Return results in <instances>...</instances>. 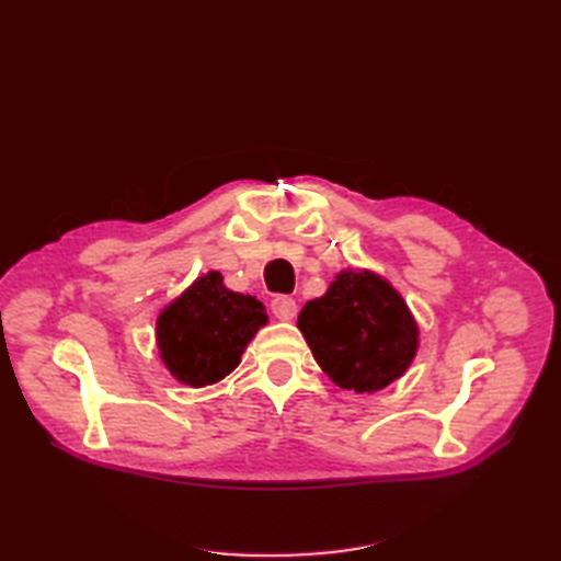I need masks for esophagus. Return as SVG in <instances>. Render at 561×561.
Here are the masks:
<instances>
[{
  "label": "esophagus",
  "instance_id": "34e87169",
  "mask_svg": "<svg viewBox=\"0 0 561 561\" xmlns=\"http://www.w3.org/2000/svg\"><path fill=\"white\" fill-rule=\"evenodd\" d=\"M271 311H274V316L278 320H293L295 313H297V301L293 297L278 295V297L271 299Z\"/></svg>",
  "mask_w": 561,
  "mask_h": 561
}]
</instances>
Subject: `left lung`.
Masks as SVG:
<instances>
[{
  "label": "left lung",
  "mask_w": 561,
  "mask_h": 561,
  "mask_svg": "<svg viewBox=\"0 0 561 561\" xmlns=\"http://www.w3.org/2000/svg\"><path fill=\"white\" fill-rule=\"evenodd\" d=\"M301 330L322 371L355 393H375L404 375L416 353V322L402 297L369 271H342L301 309Z\"/></svg>",
  "instance_id": "8db88e82"
}]
</instances>
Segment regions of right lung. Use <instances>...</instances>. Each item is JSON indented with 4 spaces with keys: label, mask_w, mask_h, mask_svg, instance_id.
Here are the masks:
<instances>
[{
    "label": "right lung",
    "mask_w": 561,
    "mask_h": 561,
    "mask_svg": "<svg viewBox=\"0 0 561 561\" xmlns=\"http://www.w3.org/2000/svg\"><path fill=\"white\" fill-rule=\"evenodd\" d=\"M266 320L257 299L227 290L222 276L210 271L159 316L161 358L182 383H215L239 367L243 348Z\"/></svg>",
    "instance_id": "obj_1"
}]
</instances>
